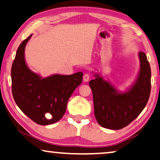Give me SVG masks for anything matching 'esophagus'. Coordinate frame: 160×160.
Masks as SVG:
<instances>
[{
	"label": "esophagus",
	"instance_id": "34e87169",
	"mask_svg": "<svg viewBox=\"0 0 160 160\" xmlns=\"http://www.w3.org/2000/svg\"><path fill=\"white\" fill-rule=\"evenodd\" d=\"M90 73L86 72L84 75H83V80H84L85 82H88V81L90 80Z\"/></svg>",
	"mask_w": 160,
	"mask_h": 160
}]
</instances>
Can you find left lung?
<instances>
[{"instance_id": "obj_1", "label": "left lung", "mask_w": 160, "mask_h": 160, "mask_svg": "<svg viewBox=\"0 0 160 160\" xmlns=\"http://www.w3.org/2000/svg\"><path fill=\"white\" fill-rule=\"evenodd\" d=\"M140 71L133 86L120 93L98 75L89 82L92 92L95 118L101 126L109 129H121L138 117L146 106L151 92V68L147 55L139 54Z\"/></svg>"}]
</instances>
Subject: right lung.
Segmentation results:
<instances>
[{
    "label": "right lung",
    "instance_id": "add662e5",
    "mask_svg": "<svg viewBox=\"0 0 160 160\" xmlns=\"http://www.w3.org/2000/svg\"><path fill=\"white\" fill-rule=\"evenodd\" d=\"M30 35L19 45L11 68L12 94L25 115L39 125L52 124L64 116L71 95L82 80V72L41 78L26 65L24 49Z\"/></svg>",
    "mask_w": 160,
    "mask_h": 160
}]
</instances>
